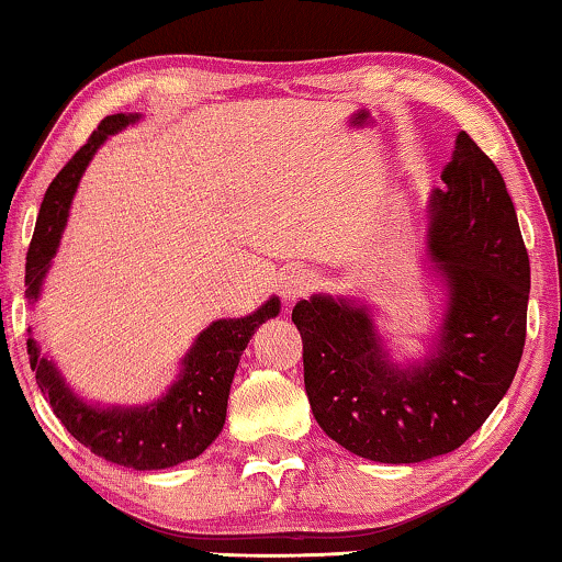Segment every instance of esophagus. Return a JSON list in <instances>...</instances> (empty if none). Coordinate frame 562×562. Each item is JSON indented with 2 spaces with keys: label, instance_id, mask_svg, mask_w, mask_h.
Segmentation results:
<instances>
[{
  "label": "esophagus",
  "instance_id": "34e87169",
  "mask_svg": "<svg viewBox=\"0 0 562 562\" xmlns=\"http://www.w3.org/2000/svg\"><path fill=\"white\" fill-rule=\"evenodd\" d=\"M315 288V278L311 272H290L284 274V280L280 284V295L284 303H295V300L305 297L307 292H311Z\"/></svg>",
  "mask_w": 562,
  "mask_h": 562
}]
</instances>
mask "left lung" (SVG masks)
I'll return each mask as SVG.
<instances>
[{
	"label": "left lung",
	"instance_id": "1",
	"mask_svg": "<svg viewBox=\"0 0 562 562\" xmlns=\"http://www.w3.org/2000/svg\"><path fill=\"white\" fill-rule=\"evenodd\" d=\"M440 178L428 247L448 311L428 359L394 363L357 300L313 295L292 307L315 420L369 461L420 463L463 446L507 394L525 349L529 257L502 172L461 132Z\"/></svg>",
	"mask_w": 562,
	"mask_h": 562
}]
</instances>
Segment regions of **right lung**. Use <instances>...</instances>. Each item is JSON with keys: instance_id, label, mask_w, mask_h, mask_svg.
<instances>
[{"instance_id": "right-lung-1", "label": "right lung", "mask_w": 562, "mask_h": 562, "mask_svg": "<svg viewBox=\"0 0 562 562\" xmlns=\"http://www.w3.org/2000/svg\"><path fill=\"white\" fill-rule=\"evenodd\" d=\"M137 114H112L93 130L89 142L70 157L50 188L37 213V226L27 249L25 267V295L30 303L41 297V288L50 259L60 244L66 228L68 209L81 180L86 165L104 145L109 134L122 132L124 126L137 122ZM280 313V300L270 297L247 318L213 321L195 338L193 349L186 353L183 371L176 384L153 405L142 407H97L76 397L74 390L63 382L53 359L41 357L35 338H27L30 367L35 371L37 386L50 402L53 413L70 436L91 453L106 461L126 465L134 471L170 469L191 458L201 456L211 446L226 420V402L232 390L234 371L239 367L241 351L249 338L265 321Z\"/></svg>"}]
</instances>
